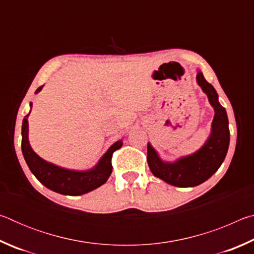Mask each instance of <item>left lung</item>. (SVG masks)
<instances>
[{
  "instance_id": "1",
  "label": "left lung",
  "mask_w": 254,
  "mask_h": 254,
  "mask_svg": "<svg viewBox=\"0 0 254 254\" xmlns=\"http://www.w3.org/2000/svg\"><path fill=\"white\" fill-rule=\"evenodd\" d=\"M197 83L208 96L215 115L209 139L194 154L179 159L174 163L163 162L148 143V165L156 177L177 187H194L200 185L216 173L229 150L230 130L226 111L217 100V93L199 71Z\"/></svg>"
}]
</instances>
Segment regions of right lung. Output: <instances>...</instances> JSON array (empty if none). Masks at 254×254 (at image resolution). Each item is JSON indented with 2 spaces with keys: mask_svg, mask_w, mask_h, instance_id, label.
<instances>
[{
  "mask_svg": "<svg viewBox=\"0 0 254 254\" xmlns=\"http://www.w3.org/2000/svg\"><path fill=\"white\" fill-rule=\"evenodd\" d=\"M42 86L37 89L36 93L40 92ZM32 105V104H30ZM30 114V113H29ZM27 114L22 123V153L31 173L36 176L39 182L47 188L63 195L77 196L93 190L106 183L112 174V156L113 152L122 147V141H118L107 150L102 157L95 168L88 171H74L60 168L45 161L33 151L28 140V117Z\"/></svg>",
  "mask_w": 254,
  "mask_h": 254,
  "instance_id": "1",
  "label": "right lung"
}]
</instances>
